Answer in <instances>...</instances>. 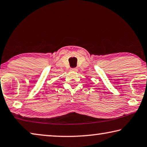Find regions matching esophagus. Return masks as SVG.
Returning a JSON list of instances; mask_svg holds the SVG:
<instances>
[{
  "mask_svg": "<svg viewBox=\"0 0 147 147\" xmlns=\"http://www.w3.org/2000/svg\"><path fill=\"white\" fill-rule=\"evenodd\" d=\"M71 71H78V69H77V68H71Z\"/></svg>",
  "mask_w": 147,
  "mask_h": 147,
  "instance_id": "obj_1",
  "label": "esophagus"
}]
</instances>
